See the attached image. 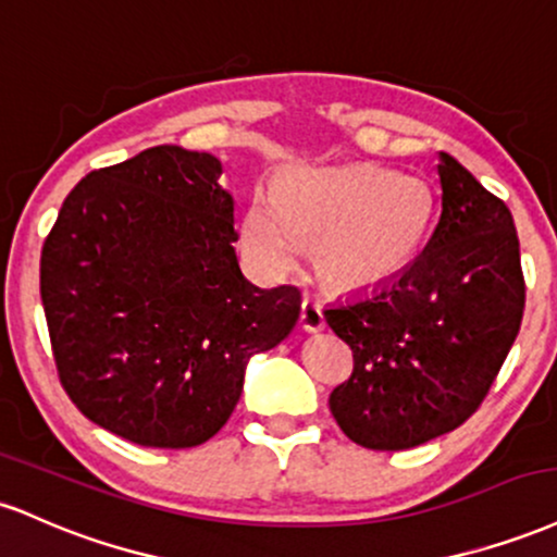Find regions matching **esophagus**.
I'll use <instances>...</instances> for the list:
<instances>
[{"label": "esophagus", "instance_id": "esophagus-1", "mask_svg": "<svg viewBox=\"0 0 557 557\" xmlns=\"http://www.w3.org/2000/svg\"><path fill=\"white\" fill-rule=\"evenodd\" d=\"M299 325H302V329L310 331V333L325 329L323 307H320L318 299H312V297L302 299V310H299Z\"/></svg>", "mask_w": 557, "mask_h": 557}]
</instances>
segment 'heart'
Instances as JSON below:
<instances>
[{"label":"heart","mask_w":557,"mask_h":557,"mask_svg":"<svg viewBox=\"0 0 557 557\" xmlns=\"http://www.w3.org/2000/svg\"><path fill=\"white\" fill-rule=\"evenodd\" d=\"M433 221V195L417 176L377 166L294 169L278 193H255L242 250L265 276H284L318 242L315 268L344 292L381 286L409 268Z\"/></svg>","instance_id":"obj_1"}]
</instances>
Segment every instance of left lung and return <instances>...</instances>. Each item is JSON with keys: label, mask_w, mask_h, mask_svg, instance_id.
<instances>
[{"label": "left lung", "mask_w": 557, "mask_h": 557, "mask_svg": "<svg viewBox=\"0 0 557 557\" xmlns=\"http://www.w3.org/2000/svg\"><path fill=\"white\" fill-rule=\"evenodd\" d=\"M441 219L420 258L323 312L355 351L329 398L357 446L404 450L456 430L485 401L524 318L508 206L441 153Z\"/></svg>", "instance_id": "8db88e82"}]
</instances>
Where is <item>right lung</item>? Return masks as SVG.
Listing matches in <instances>:
<instances>
[{
  "instance_id": "1",
  "label": "right lung",
  "mask_w": 557,
  "mask_h": 557,
  "mask_svg": "<svg viewBox=\"0 0 557 557\" xmlns=\"http://www.w3.org/2000/svg\"><path fill=\"white\" fill-rule=\"evenodd\" d=\"M221 161L156 146L64 198L41 250L59 383L109 433L193 448L224 428L252 355L289 336L294 286L260 289L234 252Z\"/></svg>"
}]
</instances>
